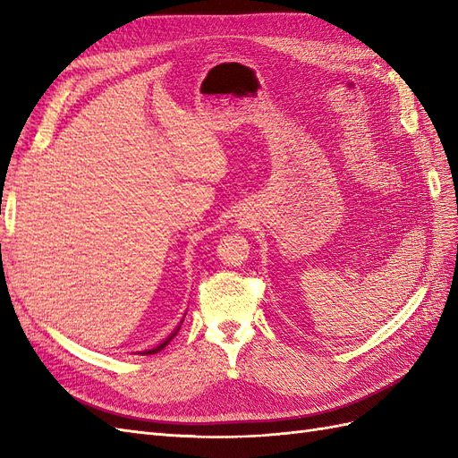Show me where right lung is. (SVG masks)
<instances>
[{
	"label": "right lung",
	"instance_id": "1",
	"mask_svg": "<svg viewBox=\"0 0 458 458\" xmlns=\"http://www.w3.org/2000/svg\"><path fill=\"white\" fill-rule=\"evenodd\" d=\"M182 323H183V321H182ZM182 323H179V325H177V328H175V330L172 332V335H170L168 338H165L164 342H160L158 345H155V348H152V350H145V352H141V355H155V353H158L160 350H164V348H165V345H168V344H170V342L174 340V336L177 335V332H179V328H182Z\"/></svg>",
	"mask_w": 458,
	"mask_h": 458
}]
</instances>
